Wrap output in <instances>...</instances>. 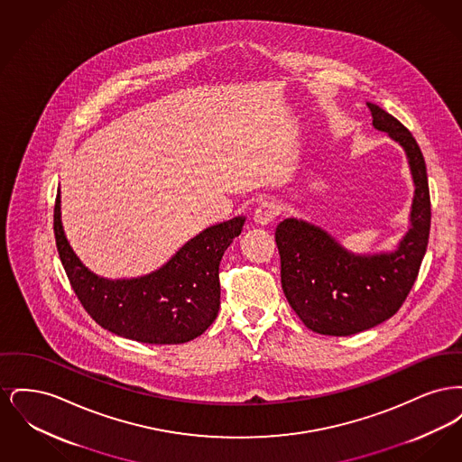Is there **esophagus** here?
<instances>
[{"instance_id": "34e87169", "label": "esophagus", "mask_w": 462, "mask_h": 462, "mask_svg": "<svg viewBox=\"0 0 462 462\" xmlns=\"http://www.w3.org/2000/svg\"><path fill=\"white\" fill-rule=\"evenodd\" d=\"M281 208H279V202L277 200H263L256 211H254V223L256 225H268L272 221L275 220V217L279 215Z\"/></svg>"}]
</instances>
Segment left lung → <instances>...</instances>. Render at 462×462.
I'll list each match as a JSON object with an SVG mask.
<instances>
[{"label": "left lung", "instance_id": "obj_1", "mask_svg": "<svg viewBox=\"0 0 462 462\" xmlns=\"http://www.w3.org/2000/svg\"><path fill=\"white\" fill-rule=\"evenodd\" d=\"M367 106L374 128L403 147L416 185L411 228L396 251L353 254L320 226L294 218L275 228L287 301L308 329L328 336L356 334L393 317L418 279L430 239V187L418 142L392 114Z\"/></svg>", "mask_w": 462, "mask_h": 462}]
</instances>
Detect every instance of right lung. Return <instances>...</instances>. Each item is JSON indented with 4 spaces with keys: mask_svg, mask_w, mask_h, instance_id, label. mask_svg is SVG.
<instances>
[{
    "mask_svg": "<svg viewBox=\"0 0 462 462\" xmlns=\"http://www.w3.org/2000/svg\"><path fill=\"white\" fill-rule=\"evenodd\" d=\"M244 221L236 217L202 230L149 275L109 281L89 272L69 245L60 221V194L53 209L60 262L89 317L112 334L149 345L187 343L215 322L221 256L239 237Z\"/></svg>",
    "mask_w": 462,
    "mask_h": 462,
    "instance_id": "obj_1",
    "label": "right lung"
}]
</instances>
